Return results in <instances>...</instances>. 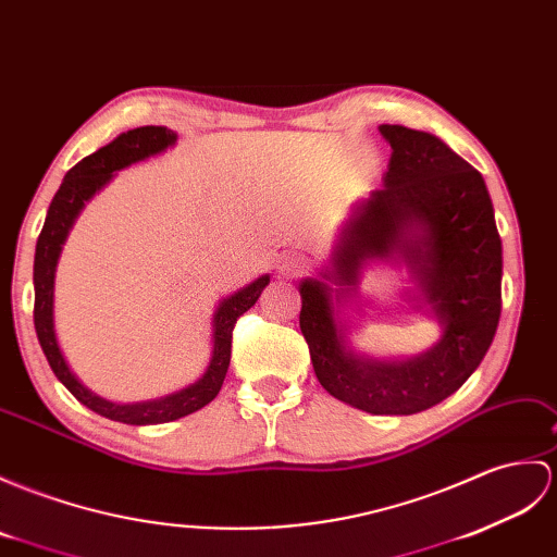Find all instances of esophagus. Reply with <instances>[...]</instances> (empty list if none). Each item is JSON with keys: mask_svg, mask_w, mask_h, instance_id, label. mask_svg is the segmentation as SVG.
<instances>
[{"mask_svg": "<svg viewBox=\"0 0 557 557\" xmlns=\"http://www.w3.org/2000/svg\"><path fill=\"white\" fill-rule=\"evenodd\" d=\"M304 268H306V261H304L301 256H296V253H284L280 261H277V273L284 275V277L301 275Z\"/></svg>", "mask_w": 557, "mask_h": 557, "instance_id": "obj_1", "label": "esophagus"}]
</instances>
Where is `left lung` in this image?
Wrapping results in <instances>:
<instances>
[{
    "label": "left lung",
    "mask_w": 557,
    "mask_h": 557,
    "mask_svg": "<svg viewBox=\"0 0 557 557\" xmlns=\"http://www.w3.org/2000/svg\"><path fill=\"white\" fill-rule=\"evenodd\" d=\"M380 133L392 145L384 185L348 220L325 273L299 284V325L315 377L334 398L374 416H412L458 392L486 356L500 318L503 249L480 171L430 133ZM394 255L445 334L422 357L384 364L347 351L331 289L345 298L366 260Z\"/></svg>",
    "instance_id": "obj_1"
}]
</instances>
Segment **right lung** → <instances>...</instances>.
<instances>
[{"label":"right lung","mask_w":557,"mask_h":557,"mask_svg":"<svg viewBox=\"0 0 557 557\" xmlns=\"http://www.w3.org/2000/svg\"><path fill=\"white\" fill-rule=\"evenodd\" d=\"M177 135L161 125H145L135 127L115 137L111 145L101 147L99 151L89 153L81 163H75L63 177L59 191L49 203V211L45 218V227L37 237L35 247V268H33V282H35V332L40 339L42 351L49 360V368L54 370L59 382L81 400L89 410L99 412V416L125 422V424H161L173 422L177 418H185L189 412H197L206 404L218 396L220 386L227 374L230 354H232V330L239 315L258 301V296L268 287L270 277L263 275L253 280L249 287L235 292L227 299L220 301L215 315H213V356L211 363L206 368L203 377L199 382L189 384L187 389L168 394L157 400H145V404H111V400L92 394L87 386L71 372L66 358H63L57 332H54V275H57V261L63 242H66L69 232L75 223L77 213L83 211L85 201H89L95 194L109 183L115 171L121 168L145 161L153 153H161L171 145H175Z\"/></svg>","instance_id":"obj_1"}]
</instances>
